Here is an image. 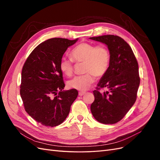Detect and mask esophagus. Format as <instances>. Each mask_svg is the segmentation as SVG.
I'll return each mask as SVG.
<instances>
[{"label":"esophagus","instance_id":"34e87169","mask_svg":"<svg viewBox=\"0 0 160 160\" xmlns=\"http://www.w3.org/2000/svg\"><path fill=\"white\" fill-rule=\"evenodd\" d=\"M85 93H86V92H85V91H80V92H79V95L80 96H83V95H84Z\"/></svg>","mask_w":160,"mask_h":160}]
</instances>
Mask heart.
I'll list each match as a JSON object with an SVG mask.
<instances>
[{
	"mask_svg": "<svg viewBox=\"0 0 160 160\" xmlns=\"http://www.w3.org/2000/svg\"><path fill=\"white\" fill-rule=\"evenodd\" d=\"M71 59L62 58L59 69L62 73L71 76L74 71V62L83 63L84 75L75 77L68 82V87L78 91H85L93 84L95 77H101L107 72L111 61L108 47L103 44L95 45L83 42L75 46L70 52Z\"/></svg>",
	"mask_w": 160,
	"mask_h": 160,
	"instance_id": "1",
	"label": "heart"
}]
</instances>
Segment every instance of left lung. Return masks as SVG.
I'll return each mask as SVG.
<instances>
[{"instance_id":"obj_1","label":"left lung","mask_w":160,"mask_h":160,"mask_svg":"<svg viewBox=\"0 0 160 160\" xmlns=\"http://www.w3.org/2000/svg\"><path fill=\"white\" fill-rule=\"evenodd\" d=\"M90 38L107 45L111 54L109 69L93 91L95 100L91 111L99 122L114 124L124 118L136 101L140 83L138 61L128 43L119 36ZM105 87L108 91L101 94L99 89Z\"/></svg>"}]
</instances>
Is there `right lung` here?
<instances>
[{
	"label": "right lung",
	"mask_w": 160,
	"mask_h": 160,
	"mask_svg": "<svg viewBox=\"0 0 160 160\" xmlns=\"http://www.w3.org/2000/svg\"><path fill=\"white\" fill-rule=\"evenodd\" d=\"M78 38H52L35 48L24 63L20 94L27 113L42 125L64 122L78 95L76 89L62 91L65 83L59 61Z\"/></svg>",
	"instance_id": "obj_1"
}]
</instances>
